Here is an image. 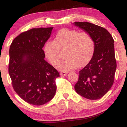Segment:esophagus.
I'll return each mask as SVG.
<instances>
[{
	"instance_id": "obj_1",
	"label": "esophagus",
	"mask_w": 127,
	"mask_h": 127,
	"mask_svg": "<svg viewBox=\"0 0 127 127\" xmlns=\"http://www.w3.org/2000/svg\"><path fill=\"white\" fill-rule=\"evenodd\" d=\"M67 73V72H60V75L62 76H65Z\"/></svg>"
}]
</instances>
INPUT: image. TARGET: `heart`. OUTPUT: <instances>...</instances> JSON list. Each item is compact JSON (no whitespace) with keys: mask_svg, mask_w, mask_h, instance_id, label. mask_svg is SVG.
Masks as SVG:
<instances>
[{"mask_svg":"<svg viewBox=\"0 0 127 127\" xmlns=\"http://www.w3.org/2000/svg\"><path fill=\"white\" fill-rule=\"evenodd\" d=\"M94 49V40L88 33L63 29L56 34L54 42L45 43L44 52L49 63L56 65L62 59V52L65 49L64 56L66 59L57 68L63 72H68L87 63L91 59Z\"/></svg>","mask_w":127,"mask_h":127,"instance_id":"obj_1","label":"heart"}]
</instances>
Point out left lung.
<instances>
[{
  "mask_svg": "<svg viewBox=\"0 0 127 127\" xmlns=\"http://www.w3.org/2000/svg\"><path fill=\"white\" fill-rule=\"evenodd\" d=\"M73 23L88 33L94 42L93 57L79 72L75 91L89 100H97L105 95L114 82L116 68L114 40L110 33L100 26L88 22Z\"/></svg>",
  "mask_w": 127,
  "mask_h": 127,
  "instance_id": "left-lung-1",
  "label": "left lung"
}]
</instances>
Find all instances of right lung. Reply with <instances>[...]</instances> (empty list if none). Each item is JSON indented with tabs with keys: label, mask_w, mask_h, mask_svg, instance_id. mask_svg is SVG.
Returning <instances> with one entry per match:
<instances>
[{
	"label": "right lung",
	"mask_w": 127,
	"mask_h": 127,
	"mask_svg": "<svg viewBox=\"0 0 127 127\" xmlns=\"http://www.w3.org/2000/svg\"><path fill=\"white\" fill-rule=\"evenodd\" d=\"M53 27L32 29L13 40L8 71L17 94L29 104L41 106L54 97L59 72L44 60L42 49Z\"/></svg>",
	"instance_id": "add662e5"
}]
</instances>
